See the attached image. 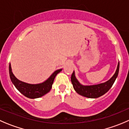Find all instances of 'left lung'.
<instances>
[{"mask_svg": "<svg viewBox=\"0 0 129 129\" xmlns=\"http://www.w3.org/2000/svg\"><path fill=\"white\" fill-rule=\"evenodd\" d=\"M118 71H119V63L117 66L115 73L110 79L104 83L97 85H92V86L81 85L76 78L74 72H73L72 76H71V82L73 85L74 89L79 94L84 96V97H87V98H96L100 97L101 96L109 91L110 89L113 86L116 78L118 76Z\"/></svg>", "mask_w": 129, "mask_h": 129, "instance_id": "left-lung-1", "label": "left lung"}]
</instances>
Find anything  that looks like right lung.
<instances>
[{
    "instance_id": "obj_1",
    "label": "right lung",
    "mask_w": 129,
    "mask_h": 129,
    "mask_svg": "<svg viewBox=\"0 0 129 129\" xmlns=\"http://www.w3.org/2000/svg\"><path fill=\"white\" fill-rule=\"evenodd\" d=\"M9 70L10 78L11 81L14 84L15 87L17 89V90L27 98L34 99V98H40L50 91L55 77L57 74L59 73L62 69H58L55 71L47 81L43 83L38 84H30L17 79L12 73L11 64H9Z\"/></svg>"
}]
</instances>
